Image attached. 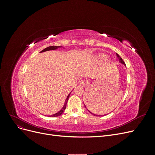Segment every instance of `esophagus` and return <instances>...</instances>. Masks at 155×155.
I'll use <instances>...</instances> for the list:
<instances>
[{
    "instance_id": "1",
    "label": "esophagus",
    "mask_w": 155,
    "mask_h": 155,
    "mask_svg": "<svg viewBox=\"0 0 155 155\" xmlns=\"http://www.w3.org/2000/svg\"><path fill=\"white\" fill-rule=\"evenodd\" d=\"M79 85H81L82 87H85L86 86V83H85V81H83V80H81V81H79Z\"/></svg>"
}]
</instances>
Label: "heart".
Returning <instances> with one entry per match:
<instances>
[{
	"label": "heart",
	"mask_w": 155,
	"mask_h": 155,
	"mask_svg": "<svg viewBox=\"0 0 155 155\" xmlns=\"http://www.w3.org/2000/svg\"><path fill=\"white\" fill-rule=\"evenodd\" d=\"M107 56L104 54H98L94 58V61L96 63H101L107 59Z\"/></svg>",
	"instance_id": "1"
}]
</instances>
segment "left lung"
Returning a JSON list of instances; mask_svg holds the SVG:
<instances>
[{
	"label": "left lung",
	"mask_w": 155,
	"mask_h": 155,
	"mask_svg": "<svg viewBox=\"0 0 155 155\" xmlns=\"http://www.w3.org/2000/svg\"><path fill=\"white\" fill-rule=\"evenodd\" d=\"M116 56H117V58H118V60H119L120 63H121L122 64H124V66L125 67V62H124V61H123L122 58H121L120 57V56L118 54H117V53H116ZM84 106H85V107L86 109H87V107H86V106H85V104H84ZM87 110H88V109H87ZM88 112H90V113H91L92 115H94V116H101V115H97V114H94V113H92V112H91L90 110H88ZM107 114H104V115H102V116H105V115H107Z\"/></svg>",
	"instance_id": "left-lung-1"
}]
</instances>
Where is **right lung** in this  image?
I'll list each match as a JSON object with an SVG mask.
<instances>
[{"instance_id": "1", "label": "right lung", "mask_w": 155, "mask_h": 155, "mask_svg": "<svg viewBox=\"0 0 155 155\" xmlns=\"http://www.w3.org/2000/svg\"><path fill=\"white\" fill-rule=\"evenodd\" d=\"M62 48V46H48V47L46 48L44 50H42L41 51H40V53L41 52H44V51H49V50H57L58 48ZM70 93H71V92H70ZM70 93L67 96L66 100H65V101L64 103L63 107L61 108V109L59 111H58V112H56L55 114H54L50 115V116H48V117H57V116H59L60 115H61L63 113L65 109H66L67 104V101L68 100V97H69V96L70 95Z\"/></svg>"}]
</instances>
